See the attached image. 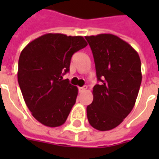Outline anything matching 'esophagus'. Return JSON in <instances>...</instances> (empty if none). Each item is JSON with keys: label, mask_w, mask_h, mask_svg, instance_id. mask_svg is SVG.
I'll list each match as a JSON object with an SVG mask.
<instances>
[{"label": "esophagus", "mask_w": 159, "mask_h": 159, "mask_svg": "<svg viewBox=\"0 0 159 159\" xmlns=\"http://www.w3.org/2000/svg\"><path fill=\"white\" fill-rule=\"evenodd\" d=\"M87 86H84V87H79V88H78V90H79V92H85V91H86V90H87Z\"/></svg>", "instance_id": "34e87169"}]
</instances>
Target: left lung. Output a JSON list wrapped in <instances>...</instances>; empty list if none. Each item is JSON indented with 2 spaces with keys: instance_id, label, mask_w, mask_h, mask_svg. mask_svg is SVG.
I'll return each mask as SVG.
<instances>
[{
  "instance_id": "1",
  "label": "left lung",
  "mask_w": 159,
  "mask_h": 159,
  "mask_svg": "<svg viewBox=\"0 0 159 159\" xmlns=\"http://www.w3.org/2000/svg\"><path fill=\"white\" fill-rule=\"evenodd\" d=\"M85 38L92 51L100 82L93 87L87 119L96 129L111 130L122 123L135 104L142 81L140 58L118 36L100 34Z\"/></svg>"
}]
</instances>
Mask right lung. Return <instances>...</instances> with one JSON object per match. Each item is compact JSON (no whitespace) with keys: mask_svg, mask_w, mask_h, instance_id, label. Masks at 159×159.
Wrapping results in <instances>:
<instances>
[{"mask_svg":"<svg viewBox=\"0 0 159 159\" xmlns=\"http://www.w3.org/2000/svg\"><path fill=\"white\" fill-rule=\"evenodd\" d=\"M82 36L46 34L21 51L18 82L26 106L42 125H63L74 106L78 89L62 76L69 71L73 53L85 48Z\"/></svg>","mask_w":159,"mask_h":159,"instance_id":"1","label":"right lung"}]
</instances>
